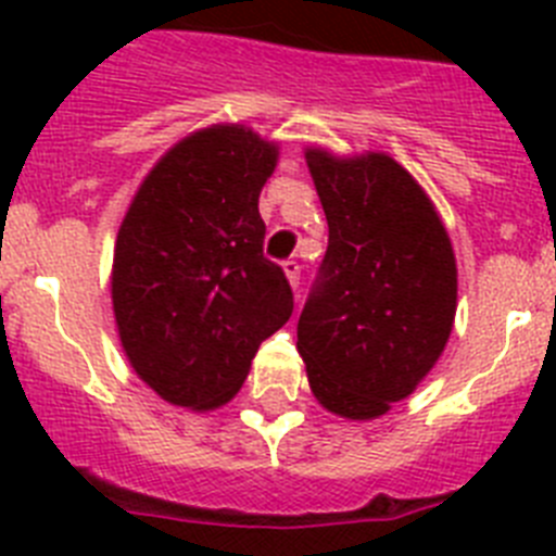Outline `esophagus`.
Masks as SVG:
<instances>
[{
	"label": "esophagus",
	"instance_id": "obj_1",
	"mask_svg": "<svg viewBox=\"0 0 556 556\" xmlns=\"http://www.w3.org/2000/svg\"><path fill=\"white\" fill-rule=\"evenodd\" d=\"M283 273H287L292 289L301 287V262H298V258H287V262H283Z\"/></svg>",
	"mask_w": 556,
	"mask_h": 556
}]
</instances>
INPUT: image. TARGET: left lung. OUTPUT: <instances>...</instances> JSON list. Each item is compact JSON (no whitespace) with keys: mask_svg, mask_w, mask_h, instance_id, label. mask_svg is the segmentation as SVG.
Masks as SVG:
<instances>
[{"mask_svg":"<svg viewBox=\"0 0 556 556\" xmlns=\"http://www.w3.org/2000/svg\"><path fill=\"white\" fill-rule=\"evenodd\" d=\"M328 250L298 320V351L326 409L384 415L434 367L456 314L451 239L401 164L306 152Z\"/></svg>","mask_w":556,"mask_h":556,"instance_id":"obj_1","label":"left lung"}]
</instances>
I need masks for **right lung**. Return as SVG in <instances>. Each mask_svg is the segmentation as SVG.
<instances>
[{"mask_svg":"<svg viewBox=\"0 0 556 556\" xmlns=\"http://www.w3.org/2000/svg\"><path fill=\"white\" fill-rule=\"evenodd\" d=\"M275 159L242 125L194 132L155 164L122 223L111 278L122 348L169 404H228L258 345L292 317L258 214Z\"/></svg>","mask_w":556,"mask_h":556,"instance_id":"add662e5","label":"right lung"}]
</instances>
